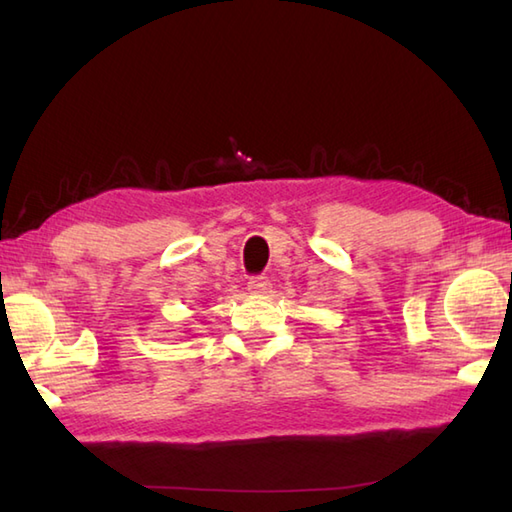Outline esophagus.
Instances as JSON below:
<instances>
[{
  "instance_id": "esophagus-1",
  "label": "esophagus",
  "mask_w": 512,
  "mask_h": 512,
  "mask_svg": "<svg viewBox=\"0 0 512 512\" xmlns=\"http://www.w3.org/2000/svg\"><path fill=\"white\" fill-rule=\"evenodd\" d=\"M270 288H273V284H270L268 277H253L248 281V292H250V295H255V297L268 295Z\"/></svg>"
}]
</instances>
